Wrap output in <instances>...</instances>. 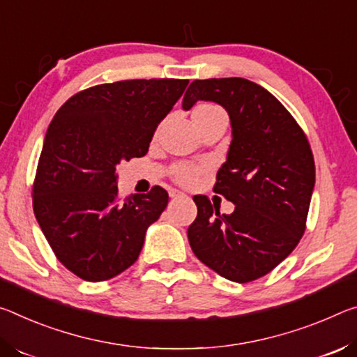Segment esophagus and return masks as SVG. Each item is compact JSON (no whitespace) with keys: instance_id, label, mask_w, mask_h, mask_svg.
<instances>
[{"instance_id":"obj_1","label":"esophagus","mask_w":357,"mask_h":357,"mask_svg":"<svg viewBox=\"0 0 357 357\" xmlns=\"http://www.w3.org/2000/svg\"><path fill=\"white\" fill-rule=\"evenodd\" d=\"M169 196H171L172 199H180V197H185L183 192H180V191H171L169 192Z\"/></svg>"}]
</instances>
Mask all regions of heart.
Here are the masks:
<instances>
[{
  "instance_id": "obj_1",
  "label": "heart",
  "mask_w": 357,
  "mask_h": 357,
  "mask_svg": "<svg viewBox=\"0 0 357 357\" xmlns=\"http://www.w3.org/2000/svg\"><path fill=\"white\" fill-rule=\"evenodd\" d=\"M192 121L197 130L201 132H206L208 128L217 126V125H226L227 123V115L225 112V109L218 106L217 102H210V101H202L199 104H196L195 109L191 112ZM206 166L202 165H190V162H177L174 165L171 169V175L172 178L182 186H191L195 185L202 172L206 171Z\"/></svg>"
}]
</instances>
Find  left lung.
<instances>
[{
    "instance_id": "1",
    "label": "left lung",
    "mask_w": 357,
    "mask_h": 357,
    "mask_svg": "<svg viewBox=\"0 0 357 357\" xmlns=\"http://www.w3.org/2000/svg\"><path fill=\"white\" fill-rule=\"evenodd\" d=\"M215 101L231 119L232 142L213 191L236 210L220 213L195 196L192 253L221 277L248 283L282 262L303 236L314 186V160L294 116L261 85L241 77L195 80L182 106Z\"/></svg>"
}]
</instances>
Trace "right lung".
<instances>
[{
  "label": "right lung",
  "mask_w": 357,
  "mask_h": 357,
  "mask_svg": "<svg viewBox=\"0 0 357 357\" xmlns=\"http://www.w3.org/2000/svg\"><path fill=\"white\" fill-rule=\"evenodd\" d=\"M188 79H134L75 93L47 130L33 182L34 217L56 259L86 282L137 261L169 196L161 186L121 199L116 166L149 151Z\"/></svg>",
  "instance_id": "right-lung-1"
}]
</instances>
